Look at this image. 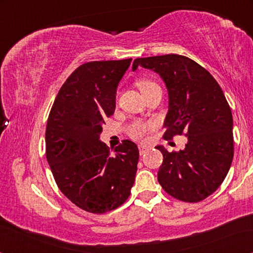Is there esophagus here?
<instances>
[{
	"mask_svg": "<svg viewBox=\"0 0 253 253\" xmlns=\"http://www.w3.org/2000/svg\"><path fill=\"white\" fill-rule=\"evenodd\" d=\"M138 148H139V153H140V155L145 154V153H146V152L148 151V147L145 146V145H139V146H138Z\"/></svg>",
	"mask_w": 253,
	"mask_h": 253,
	"instance_id": "34e87169",
	"label": "esophagus"
}]
</instances>
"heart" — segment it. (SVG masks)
<instances>
[{
    "instance_id": "obj_1",
    "label": "heart",
    "mask_w": 253,
    "mask_h": 253,
    "mask_svg": "<svg viewBox=\"0 0 253 253\" xmlns=\"http://www.w3.org/2000/svg\"><path fill=\"white\" fill-rule=\"evenodd\" d=\"M137 86L143 94H146L150 89L155 87V86H158V84H155V83L152 81H148V79H140V81L137 82ZM153 130H154L153 123L136 121V122H132L129 126H127L126 132L131 138H133V139L145 140L148 134L151 133V131Z\"/></svg>"
}]
</instances>
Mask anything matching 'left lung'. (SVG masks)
I'll list each match as a JSON object with an SVG mask.
<instances>
[{"label": "left lung", "mask_w": 253, "mask_h": 253, "mask_svg": "<svg viewBox=\"0 0 253 253\" xmlns=\"http://www.w3.org/2000/svg\"><path fill=\"white\" fill-rule=\"evenodd\" d=\"M138 67L155 71L167 86L165 139L183 133L188 137L183 151L157 146L164 155L158 181L176 199L202 202L221 185L233 162V115L226 96L213 76L186 56L136 58L132 70Z\"/></svg>", "instance_id": "obj_1"}]
</instances>
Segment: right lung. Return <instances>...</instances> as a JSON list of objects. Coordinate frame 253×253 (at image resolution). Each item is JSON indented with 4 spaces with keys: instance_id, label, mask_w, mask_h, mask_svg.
<instances>
[{
    "instance_id": "right-lung-1",
    "label": "right lung",
    "mask_w": 253,
    "mask_h": 253,
    "mask_svg": "<svg viewBox=\"0 0 253 253\" xmlns=\"http://www.w3.org/2000/svg\"><path fill=\"white\" fill-rule=\"evenodd\" d=\"M131 58L87 62L62 85L46 127V157L62 193L79 209L102 214L122 205L134 183L139 151L131 140L109 151L100 141L115 110L116 88Z\"/></svg>"
}]
</instances>
